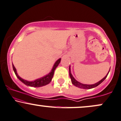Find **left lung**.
<instances>
[{"mask_svg":"<svg viewBox=\"0 0 121 121\" xmlns=\"http://www.w3.org/2000/svg\"><path fill=\"white\" fill-rule=\"evenodd\" d=\"M109 71H110V70H109ZM109 72L108 73V74L106 75V76L104 78H103L102 79L100 80V81H99L98 82L96 83L93 84H83V83H81L79 82L78 81H77V80L75 79L74 78L72 74V73H71L70 66H69V75H70V79H71V81H72V84H73V85H74L75 86H76L77 87H79V88H83V89H91V88H95V87H97V86H99L100 84H101V83H102L103 81L105 79V78H107Z\"/></svg>","mask_w":121,"mask_h":121,"instance_id":"left-lung-1","label":"left lung"}]
</instances>
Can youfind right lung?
<instances>
[{
	"label": "right lung",
	"instance_id": "obj_1",
	"mask_svg": "<svg viewBox=\"0 0 121 121\" xmlns=\"http://www.w3.org/2000/svg\"><path fill=\"white\" fill-rule=\"evenodd\" d=\"M61 61V59H58L55 62V63L53 65V68L51 70L50 72L48 74H47L43 77H41V78H38V79L34 80L33 81H28L27 80H25L22 78H21L19 75H18L17 73L16 69L15 68V67L12 64V66H13V71L15 73L16 75L17 78H18L19 80L20 81H21L23 83H24L25 85L27 86H30V87H40L44 86H46L47 84H49V83L51 82V81H52V78H53V74H54V72L56 69V68L57 67L58 65L60 64V62Z\"/></svg>",
	"mask_w": 121,
	"mask_h": 121
}]
</instances>
